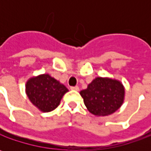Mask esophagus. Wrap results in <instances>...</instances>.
Here are the masks:
<instances>
[{"instance_id": "obj_1", "label": "esophagus", "mask_w": 151, "mask_h": 151, "mask_svg": "<svg viewBox=\"0 0 151 151\" xmlns=\"http://www.w3.org/2000/svg\"><path fill=\"white\" fill-rule=\"evenodd\" d=\"M70 89L74 91H79V86H70Z\"/></svg>"}]
</instances>
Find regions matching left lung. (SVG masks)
Segmentation results:
<instances>
[{
  "label": "left lung",
  "instance_id": "1",
  "mask_svg": "<svg viewBox=\"0 0 151 151\" xmlns=\"http://www.w3.org/2000/svg\"><path fill=\"white\" fill-rule=\"evenodd\" d=\"M124 87L113 79L96 77L87 88L81 91L86 108L96 116H107L116 112L124 102Z\"/></svg>",
  "mask_w": 151,
  "mask_h": 151
}]
</instances>
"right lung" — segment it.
<instances>
[{"instance_id": "obj_1", "label": "right lung", "mask_w": 151, "mask_h": 151, "mask_svg": "<svg viewBox=\"0 0 151 151\" xmlns=\"http://www.w3.org/2000/svg\"><path fill=\"white\" fill-rule=\"evenodd\" d=\"M68 91L63 84L48 74L27 81L26 93L34 106L44 113L53 111L59 106L62 96Z\"/></svg>"}]
</instances>
